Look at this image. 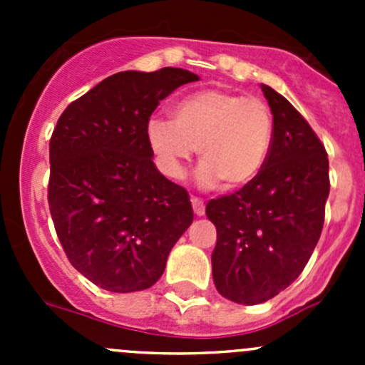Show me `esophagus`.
Masks as SVG:
<instances>
[{
  "label": "esophagus",
  "mask_w": 365,
  "mask_h": 365,
  "mask_svg": "<svg viewBox=\"0 0 365 365\" xmlns=\"http://www.w3.org/2000/svg\"><path fill=\"white\" fill-rule=\"evenodd\" d=\"M190 203H192V210L196 215H205V203L203 200H200V197H190Z\"/></svg>",
  "instance_id": "34e87169"
}]
</instances>
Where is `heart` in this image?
Instances as JSON below:
<instances>
[{"instance_id": "b5f03b06", "label": "heart", "mask_w": 365, "mask_h": 365, "mask_svg": "<svg viewBox=\"0 0 365 365\" xmlns=\"http://www.w3.org/2000/svg\"><path fill=\"white\" fill-rule=\"evenodd\" d=\"M171 114L173 121L152 118L146 125L148 145L168 178H183L196 148L203 187L240 189L267 165L275 118L261 98L206 88L176 102Z\"/></svg>"}]
</instances>
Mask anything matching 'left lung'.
I'll return each mask as SVG.
<instances>
[{
    "label": "left lung",
    "instance_id": "8db88e82",
    "mask_svg": "<svg viewBox=\"0 0 365 365\" xmlns=\"http://www.w3.org/2000/svg\"><path fill=\"white\" fill-rule=\"evenodd\" d=\"M275 138L263 171L233 194L210 200L215 224L217 292L237 304H263L302 274L325 222L330 190L327 150L304 116L263 86Z\"/></svg>",
    "mask_w": 365,
    "mask_h": 365
}]
</instances>
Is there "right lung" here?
Listing matches in <instances>:
<instances>
[{
  "label": "right lung",
  "instance_id": "obj_1",
  "mask_svg": "<svg viewBox=\"0 0 365 365\" xmlns=\"http://www.w3.org/2000/svg\"><path fill=\"white\" fill-rule=\"evenodd\" d=\"M196 73L118 72L70 102L49 141L47 185L60 244L77 272L114 293L159 281L194 219L189 194L157 171L146 125Z\"/></svg>",
  "mask_w": 365,
  "mask_h": 365
}]
</instances>
